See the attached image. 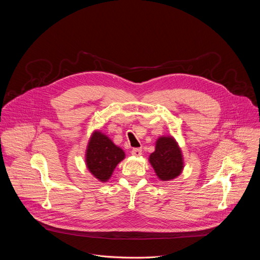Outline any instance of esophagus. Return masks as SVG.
I'll return each instance as SVG.
<instances>
[{
	"mask_svg": "<svg viewBox=\"0 0 260 260\" xmlns=\"http://www.w3.org/2000/svg\"><path fill=\"white\" fill-rule=\"evenodd\" d=\"M132 154L135 156H140V155H142V149L141 148H134V149L132 150Z\"/></svg>",
	"mask_w": 260,
	"mask_h": 260,
	"instance_id": "34e87169",
	"label": "esophagus"
}]
</instances>
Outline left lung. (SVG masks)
<instances>
[{"mask_svg":"<svg viewBox=\"0 0 260 260\" xmlns=\"http://www.w3.org/2000/svg\"><path fill=\"white\" fill-rule=\"evenodd\" d=\"M149 161L162 181L178 177L183 170L181 150L172 137H160L156 141L155 151L151 153Z\"/></svg>","mask_w":260,"mask_h":260,"instance_id":"obj_1","label":"left lung"}]
</instances>
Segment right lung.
Returning <instances> with one entry per match:
<instances>
[{"label": "right lung", "mask_w": 260, "mask_h": 260, "mask_svg": "<svg viewBox=\"0 0 260 260\" xmlns=\"http://www.w3.org/2000/svg\"><path fill=\"white\" fill-rule=\"evenodd\" d=\"M124 155L121 148L114 145L107 136L95 132L87 146L86 166L95 178L106 182Z\"/></svg>", "instance_id": "add662e5"}]
</instances>
